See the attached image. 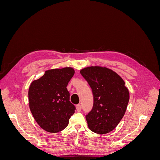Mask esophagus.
I'll use <instances>...</instances> for the list:
<instances>
[{"label":"esophagus","mask_w":160,"mask_h":160,"mask_svg":"<svg viewBox=\"0 0 160 160\" xmlns=\"http://www.w3.org/2000/svg\"><path fill=\"white\" fill-rule=\"evenodd\" d=\"M76 109H77V111H78V112H80V111H81V105L80 104L77 105V106H76Z\"/></svg>","instance_id":"1"}]
</instances>
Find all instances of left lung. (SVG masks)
<instances>
[{
	"label": "left lung",
	"mask_w": 160,
	"mask_h": 160,
	"mask_svg": "<svg viewBox=\"0 0 160 160\" xmlns=\"http://www.w3.org/2000/svg\"><path fill=\"white\" fill-rule=\"evenodd\" d=\"M93 95V106L85 118L91 131L105 134L113 131L123 118L129 100L128 89L119 75L106 67L81 69Z\"/></svg>",
	"instance_id": "obj_1"
}]
</instances>
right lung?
Wrapping results in <instances>:
<instances>
[{
  "mask_svg": "<svg viewBox=\"0 0 160 160\" xmlns=\"http://www.w3.org/2000/svg\"><path fill=\"white\" fill-rule=\"evenodd\" d=\"M75 73L71 67L45 71L33 81L28 89V103L34 119L50 133L63 130L69 124L75 107L70 101L67 86Z\"/></svg>",
  "mask_w": 160,
  "mask_h": 160,
  "instance_id": "obj_1",
  "label": "right lung"
}]
</instances>
